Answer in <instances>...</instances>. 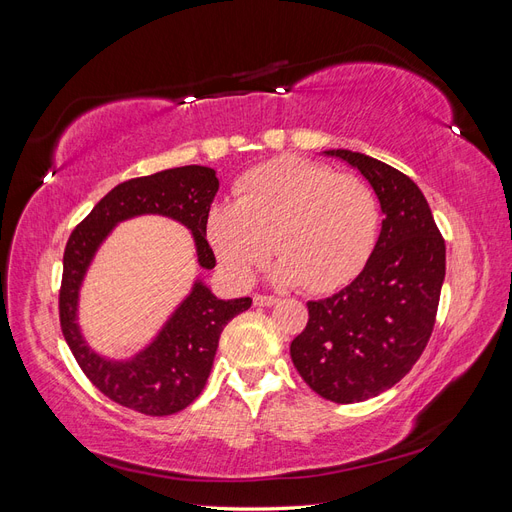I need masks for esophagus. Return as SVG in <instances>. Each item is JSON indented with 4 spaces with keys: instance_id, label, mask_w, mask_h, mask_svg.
<instances>
[{
    "instance_id": "esophagus-1",
    "label": "esophagus",
    "mask_w": 512,
    "mask_h": 512,
    "mask_svg": "<svg viewBox=\"0 0 512 512\" xmlns=\"http://www.w3.org/2000/svg\"><path fill=\"white\" fill-rule=\"evenodd\" d=\"M275 303H277V299L275 297H267V294H256V297H254V305L256 307H271Z\"/></svg>"
}]
</instances>
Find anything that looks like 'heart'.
I'll list each match as a JSON object with an SVG mask.
<instances>
[{
	"instance_id": "heart-1",
	"label": "heart",
	"mask_w": 512,
	"mask_h": 512,
	"mask_svg": "<svg viewBox=\"0 0 512 512\" xmlns=\"http://www.w3.org/2000/svg\"><path fill=\"white\" fill-rule=\"evenodd\" d=\"M378 220V200L361 179L284 158L247 173L237 200L209 209L205 232L232 280L250 282L273 250L275 282L329 292L363 269Z\"/></svg>"
}]
</instances>
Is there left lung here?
<instances>
[{"label": "left lung", "instance_id": "8db88e82", "mask_svg": "<svg viewBox=\"0 0 512 512\" xmlns=\"http://www.w3.org/2000/svg\"><path fill=\"white\" fill-rule=\"evenodd\" d=\"M322 153L359 170L384 220L356 280L307 303V327L292 339L290 356L309 389L335 404H354L391 389L423 354L438 312L446 247L410 177L359 151Z\"/></svg>", "mask_w": 512, "mask_h": 512}]
</instances>
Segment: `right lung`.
I'll return each instance as SVG.
<instances>
[{"label": "right lung", "instance_id": "add662e5", "mask_svg": "<svg viewBox=\"0 0 512 512\" xmlns=\"http://www.w3.org/2000/svg\"><path fill=\"white\" fill-rule=\"evenodd\" d=\"M220 181L209 166H179L119 183L74 228L64 252L59 320L85 376L108 399L149 416H168L203 393L226 324L250 309L252 299H220L196 277L151 342L128 359L104 356L89 346L79 322L81 288L102 243L115 226L141 215H162L190 230L196 260L215 267L205 222Z\"/></svg>", "mask_w": 512, "mask_h": 512}]
</instances>
